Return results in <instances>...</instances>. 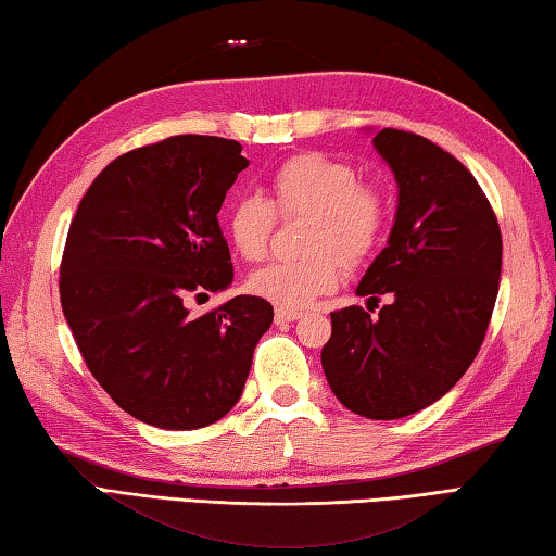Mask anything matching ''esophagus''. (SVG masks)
<instances>
[{"label": "esophagus", "mask_w": 556, "mask_h": 556, "mask_svg": "<svg viewBox=\"0 0 556 556\" xmlns=\"http://www.w3.org/2000/svg\"><path fill=\"white\" fill-rule=\"evenodd\" d=\"M303 313H298V309H286V307H276V323H293V319H300Z\"/></svg>", "instance_id": "esophagus-1"}]
</instances>
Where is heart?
<instances>
[{"label":"heart","mask_w":556,"mask_h":556,"mask_svg":"<svg viewBox=\"0 0 556 556\" xmlns=\"http://www.w3.org/2000/svg\"><path fill=\"white\" fill-rule=\"evenodd\" d=\"M270 200L241 194L233 200L224 227L241 258L261 261L268 253L278 214H309L305 258L273 261L253 273L256 295L286 309H300L332 293L344 278V261L362 263L381 243L391 200L376 182L358 180L349 161L319 151L290 155L268 178Z\"/></svg>","instance_id":"heart-1"}]
</instances>
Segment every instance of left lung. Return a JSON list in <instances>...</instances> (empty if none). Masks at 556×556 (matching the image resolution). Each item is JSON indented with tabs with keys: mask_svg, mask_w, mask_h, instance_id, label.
I'll list each match as a JSON object with an SVG mask.
<instances>
[{
	"mask_svg": "<svg viewBox=\"0 0 556 556\" xmlns=\"http://www.w3.org/2000/svg\"><path fill=\"white\" fill-rule=\"evenodd\" d=\"M397 180L388 247L352 305L332 313L323 368L339 403L371 420H397L440 401L473 364L498 298L503 239L489 198L462 161L425 136H374ZM391 306L371 318V304Z\"/></svg>",
	"mask_w": 556,
	"mask_h": 556,
	"instance_id": "8db88e82",
	"label": "left lung"
}]
</instances>
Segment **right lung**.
Returning a JSON list of instances; mask_svg holds the SVG:
<instances>
[{"instance_id":"add662e5","label":"right lung","mask_w":556,"mask_h":556,"mask_svg":"<svg viewBox=\"0 0 556 556\" xmlns=\"http://www.w3.org/2000/svg\"><path fill=\"white\" fill-rule=\"evenodd\" d=\"M247 165L219 136L141 146L97 175L67 229L58 286L77 349L124 413L161 430L222 420L273 323L253 295L188 309L231 283L217 212Z\"/></svg>"}]
</instances>
